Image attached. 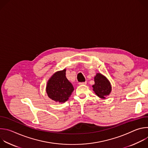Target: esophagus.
I'll list each match as a JSON object with an SVG mask.
<instances>
[{
  "mask_svg": "<svg viewBox=\"0 0 148 148\" xmlns=\"http://www.w3.org/2000/svg\"><path fill=\"white\" fill-rule=\"evenodd\" d=\"M79 85L80 86H82V85H86L87 84V82H79L78 83Z\"/></svg>",
  "mask_w": 148,
  "mask_h": 148,
  "instance_id": "obj_1",
  "label": "esophagus"
}]
</instances>
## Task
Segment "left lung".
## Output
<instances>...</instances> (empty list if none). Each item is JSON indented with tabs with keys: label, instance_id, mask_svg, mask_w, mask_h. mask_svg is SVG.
Returning <instances> with one entry per match:
<instances>
[{
	"label": "left lung",
	"instance_id": "left-lung-1",
	"mask_svg": "<svg viewBox=\"0 0 148 148\" xmlns=\"http://www.w3.org/2000/svg\"><path fill=\"white\" fill-rule=\"evenodd\" d=\"M94 84L92 86L95 94L101 99H105L112 91V86L108 79L101 73L94 77Z\"/></svg>",
	"mask_w": 148,
	"mask_h": 148
}]
</instances>
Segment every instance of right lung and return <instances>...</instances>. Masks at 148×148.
Here are the masks:
<instances>
[{"instance_id":"add662e5","label":"right lung","mask_w":148,"mask_h":148,"mask_svg":"<svg viewBox=\"0 0 148 148\" xmlns=\"http://www.w3.org/2000/svg\"><path fill=\"white\" fill-rule=\"evenodd\" d=\"M66 69L54 73L47 81L46 88L48 97L59 103H64L71 96L74 87L66 76Z\"/></svg>"}]
</instances>
